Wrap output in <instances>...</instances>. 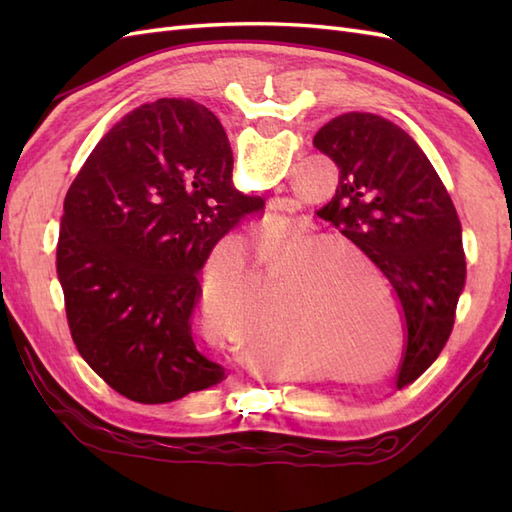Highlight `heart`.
<instances>
[{
	"label": "heart",
	"instance_id": "b5f03b06",
	"mask_svg": "<svg viewBox=\"0 0 512 512\" xmlns=\"http://www.w3.org/2000/svg\"><path fill=\"white\" fill-rule=\"evenodd\" d=\"M257 277H273L268 297L284 301L286 325L299 345L321 356L343 354L361 341L378 312L394 321V308L376 266L354 246L303 233L257 228L250 239ZM250 284L242 275L211 279L200 292L204 328L215 341L231 339L228 321L248 303ZM253 330L244 332V341Z\"/></svg>",
	"mask_w": 512,
	"mask_h": 512
}]
</instances>
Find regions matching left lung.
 Returning a JSON list of instances; mask_svg holds the SVG:
<instances>
[{"instance_id": "8db88e82", "label": "left lung", "mask_w": 512, "mask_h": 512, "mask_svg": "<svg viewBox=\"0 0 512 512\" xmlns=\"http://www.w3.org/2000/svg\"><path fill=\"white\" fill-rule=\"evenodd\" d=\"M312 143L339 167L319 215L394 288L407 332L398 387L413 383L447 345L466 281L451 195L416 140L383 116L341 114Z\"/></svg>"}]
</instances>
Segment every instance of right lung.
I'll list each match as a JSON object with an SVG mask.
<instances>
[{
	"instance_id": "add662e5",
	"label": "right lung",
	"mask_w": 512,
	"mask_h": 512,
	"mask_svg": "<svg viewBox=\"0 0 512 512\" xmlns=\"http://www.w3.org/2000/svg\"><path fill=\"white\" fill-rule=\"evenodd\" d=\"M262 206L233 187L224 127L191 99L140 105L99 140L65 195L57 275L76 350L118 394L160 405L226 378L191 336L198 275Z\"/></svg>"
}]
</instances>
